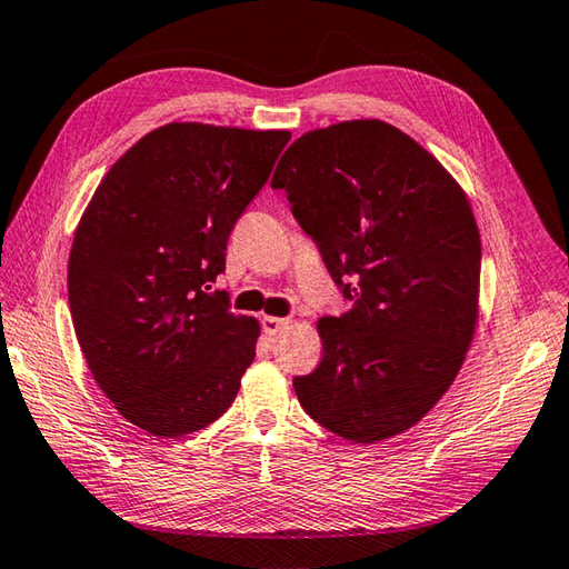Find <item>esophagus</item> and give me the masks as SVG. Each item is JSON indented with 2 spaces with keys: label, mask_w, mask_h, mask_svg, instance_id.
Wrapping results in <instances>:
<instances>
[{
  "label": "esophagus",
  "mask_w": 569,
  "mask_h": 569,
  "mask_svg": "<svg viewBox=\"0 0 569 569\" xmlns=\"http://www.w3.org/2000/svg\"><path fill=\"white\" fill-rule=\"evenodd\" d=\"M288 322L290 320H286V317H271V315H267L261 320V327H263V332H267L269 337H276V335L281 332V329L288 327Z\"/></svg>",
  "instance_id": "34e87169"
}]
</instances>
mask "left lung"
Instances as JSON below:
<instances>
[{
	"instance_id": "obj_1",
	"label": "left lung",
	"mask_w": 569,
	"mask_h": 569,
	"mask_svg": "<svg viewBox=\"0 0 569 569\" xmlns=\"http://www.w3.org/2000/svg\"><path fill=\"white\" fill-rule=\"evenodd\" d=\"M353 306L322 317V361L293 380L302 409L356 443L415 427L451 388L478 325L480 230L466 191L378 118L300 136L273 171Z\"/></svg>"
}]
</instances>
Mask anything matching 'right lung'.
Wrapping results in <instances>:
<instances>
[{"label": "right lung", "mask_w": 569, "mask_h": 569, "mask_svg": "<svg viewBox=\"0 0 569 569\" xmlns=\"http://www.w3.org/2000/svg\"><path fill=\"white\" fill-rule=\"evenodd\" d=\"M288 130L167 123L140 138L77 224L68 298L106 398L152 436H187L232 405L259 322L230 312L224 249Z\"/></svg>", "instance_id": "obj_1"}]
</instances>
